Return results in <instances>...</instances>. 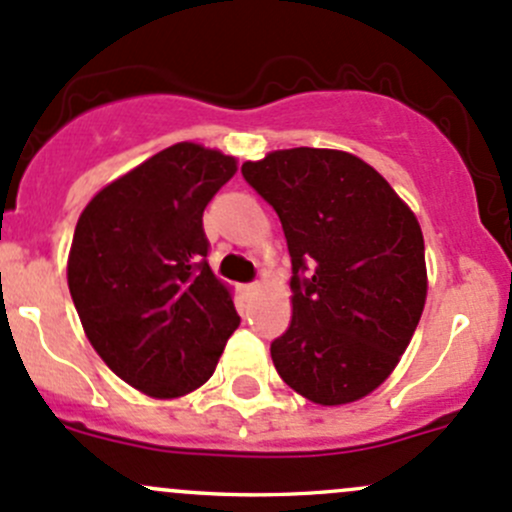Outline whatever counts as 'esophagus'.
Wrapping results in <instances>:
<instances>
[{
    "mask_svg": "<svg viewBox=\"0 0 512 512\" xmlns=\"http://www.w3.org/2000/svg\"><path fill=\"white\" fill-rule=\"evenodd\" d=\"M257 292H260V282H247V285H242V294H245L247 299L255 297Z\"/></svg>",
    "mask_w": 512,
    "mask_h": 512,
    "instance_id": "34e87169",
    "label": "esophagus"
}]
</instances>
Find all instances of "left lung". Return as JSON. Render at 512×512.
Wrapping results in <instances>:
<instances>
[{
    "label": "left lung",
    "mask_w": 512,
    "mask_h": 512,
    "mask_svg": "<svg viewBox=\"0 0 512 512\" xmlns=\"http://www.w3.org/2000/svg\"><path fill=\"white\" fill-rule=\"evenodd\" d=\"M292 257V322L272 342L277 374L304 399L339 406L399 364L426 302L416 215L352 153L289 148L247 160Z\"/></svg>",
    "instance_id": "obj_1"
}]
</instances>
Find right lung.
<instances>
[{
	"instance_id": "right-lung-1",
	"label": "right lung",
	"mask_w": 512,
	"mask_h": 512,
	"mask_svg": "<svg viewBox=\"0 0 512 512\" xmlns=\"http://www.w3.org/2000/svg\"><path fill=\"white\" fill-rule=\"evenodd\" d=\"M235 158L175 143L101 190L76 223L69 292L126 384L175 399L213 376L240 317L208 265L203 210Z\"/></svg>"
}]
</instances>
